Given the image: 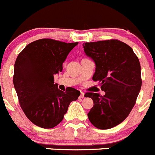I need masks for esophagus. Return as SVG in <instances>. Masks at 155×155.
<instances>
[{
	"mask_svg": "<svg viewBox=\"0 0 155 155\" xmlns=\"http://www.w3.org/2000/svg\"><path fill=\"white\" fill-rule=\"evenodd\" d=\"M84 96H85V93L81 91V94H80V96H79V97H80V98H82V97H84Z\"/></svg>",
	"mask_w": 155,
	"mask_h": 155,
	"instance_id": "34e87169",
	"label": "esophagus"
}]
</instances>
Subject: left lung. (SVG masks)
Wrapping results in <instances>:
<instances>
[{"label": "left lung", "instance_id": "8db88e82", "mask_svg": "<svg viewBox=\"0 0 155 155\" xmlns=\"http://www.w3.org/2000/svg\"><path fill=\"white\" fill-rule=\"evenodd\" d=\"M84 51L95 63L92 79L101 84L104 96L86 92L94 105L88 117L101 130L113 128L127 117L142 86L141 66L131 47L117 39L85 42Z\"/></svg>", "mask_w": 155, "mask_h": 155}]
</instances>
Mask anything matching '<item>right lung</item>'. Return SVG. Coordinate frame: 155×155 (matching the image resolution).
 <instances>
[{"mask_svg":"<svg viewBox=\"0 0 155 155\" xmlns=\"http://www.w3.org/2000/svg\"><path fill=\"white\" fill-rule=\"evenodd\" d=\"M77 45L42 38L28 44L18 55L13 85L21 108L35 125L45 129L56 127L64 119L70 102L80 95V91L70 87L61 91L54 80Z\"/></svg>","mask_w":155,"mask_h":155,"instance_id":"obj_1","label":"right lung"}]
</instances>
